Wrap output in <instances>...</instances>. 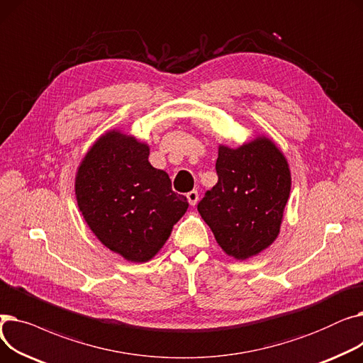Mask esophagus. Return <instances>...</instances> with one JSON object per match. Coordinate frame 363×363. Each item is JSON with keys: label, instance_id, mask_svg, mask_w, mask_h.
<instances>
[{"label": "esophagus", "instance_id": "34e87169", "mask_svg": "<svg viewBox=\"0 0 363 363\" xmlns=\"http://www.w3.org/2000/svg\"><path fill=\"white\" fill-rule=\"evenodd\" d=\"M186 199H188V203L191 206H196L197 201H199V193L197 191H189L186 194Z\"/></svg>", "mask_w": 363, "mask_h": 363}]
</instances>
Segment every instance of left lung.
I'll use <instances>...</instances> for the list:
<instances>
[{
  "instance_id": "8db88e82",
  "label": "left lung",
  "mask_w": 363,
  "mask_h": 363,
  "mask_svg": "<svg viewBox=\"0 0 363 363\" xmlns=\"http://www.w3.org/2000/svg\"><path fill=\"white\" fill-rule=\"evenodd\" d=\"M216 172L199 213L228 256H257L279 235L291 191L289 162L269 137L257 135L235 148L219 144Z\"/></svg>"
}]
</instances>
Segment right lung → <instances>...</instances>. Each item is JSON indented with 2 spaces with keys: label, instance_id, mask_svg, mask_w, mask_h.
Wrapping results in <instances>:
<instances>
[{
  "label": "right lung",
  "instance_id": "1",
  "mask_svg": "<svg viewBox=\"0 0 363 363\" xmlns=\"http://www.w3.org/2000/svg\"><path fill=\"white\" fill-rule=\"evenodd\" d=\"M148 156L147 143L110 129L85 152L74 177L76 201L92 234L133 263L155 257L188 208Z\"/></svg>",
  "mask_w": 363,
  "mask_h": 363
}]
</instances>
